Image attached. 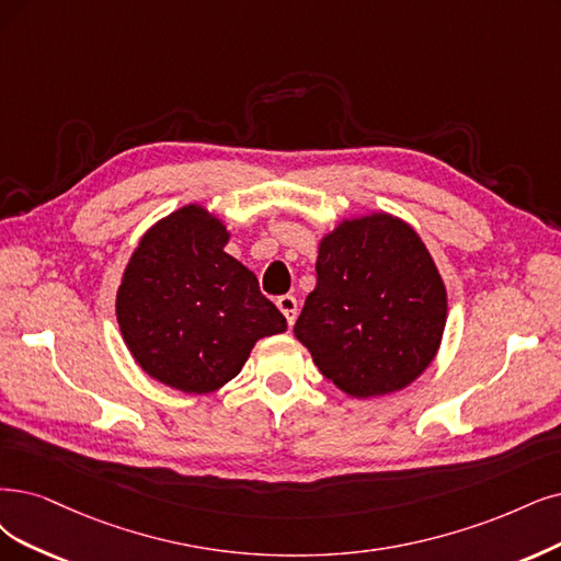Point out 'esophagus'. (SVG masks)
Wrapping results in <instances>:
<instances>
[{
	"mask_svg": "<svg viewBox=\"0 0 561 561\" xmlns=\"http://www.w3.org/2000/svg\"><path fill=\"white\" fill-rule=\"evenodd\" d=\"M277 307H279V312L286 317V323L294 325L296 317H298V300L294 296H282V298H277Z\"/></svg>",
	"mask_w": 561,
	"mask_h": 561,
	"instance_id": "34e87169",
	"label": "esophagus"
}]
</instances>
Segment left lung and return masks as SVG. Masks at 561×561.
I'll use <instances>...</instances> for the list:
<instances>
[{"mask_svg": "<svg viewBox=\"0 0 561 561\" xmlns=\"http://www.w3.org/2000/svg\"><path fill=\"white\" fill-rule=\"evenodd\" d=\"M446 284L416 228L377 210L319 240L317 286L294 333L348 398L404 390L437 358Z\"/></svg>", "mask_w": 561, "mask_h": 561, "instance_id": "obj_1", "label": "left lung"}]
</instances>
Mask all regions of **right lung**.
<instances>
[{"mask_svg":"<svg viewBox=\"0 0 561 561\" xmlns=\"http://www.w3.org/2000/svg\"><path fill=\"white\" fill-rule=\"evenodd\" d=\"M224 219L182 205L145 231L124 267L115 317L136 365L186 396H207L240 375L259 340L286 319L252 270L224 252Z\"/></svg>","mask_w":561,"mask_h":561,"instance_id":"right-lung-1","label":"right lung"}]
</instances>
